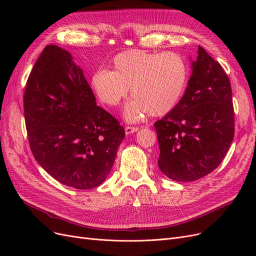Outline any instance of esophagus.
Masks as SVG:
<instances>
[{
  "label": "esophagus",
  "mask_w": 256,
  "mask_h": 256,
  "mask_svg": "<svg viewBox=\"0 0 256 256\" xmlns=\"http://www.w3.org/2000/svg\"><path fill=\"white\" fill-rule=\"evenodd\" d=\"M138 130V127H132V126H126L125 127L126 134H134V132H136Z\"/></svg>",
  "instance_id": "34e87169"
}]
</instances>
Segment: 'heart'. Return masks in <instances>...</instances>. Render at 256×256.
<instances>
[{"mask_svg": "<svg viewBox=\"0 0 256 256\" xmlns=\"http://www.w3.org/2000/svg\"><path fill=\"white\" fill-rule=\"evenodd\" d=\"M188 65L175 52L150 53L124 51L112 60V72L99 69L92 76L90 85L102 104L115 106L130 88L134 99L125 108L130 122L171 112L182 98L188 81Z\"/></svg>", "mask_w": 256, "mask_h": 256, "instance_id": "b5f03b06", "label": "heart"}]
</instances>
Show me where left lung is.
<instances>
[{"label": "left lung", "instance_id": "8db88e82", "mask_svg": "<svg viewBox=\"0 0 256 256\" xmlns=\"http://www.w3.org/2000/svg\"><path fill=\"white\" fill-rule=\"evenodd\" d=\"M161 172L175 182H193L219 166L234 138V108L228 74L198 46L196 60L180 102L154 124Z\"/></svg>", "mask_w": 256, "mask_h": 256}]
</instances>
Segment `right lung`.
Returning <instances> with one entry per match:
<instances>
[{
  "instance_id": "obj_1",
  "label": "right lung",
  "mask_w": 256,
  "mask_h": 256,
  "mask_svg": "<svg viewBox=\"0 0 256 256\" xmlns=\"http://www.w3.org/2000/svg\"><path fill=\"white\" fill-rule=\"evenodd\" d=\"M23 108L30 150L46 172L81 190L106 180L125 130L96 104L70 53L54 44L42 50L28 76Z\"/></svg>"
}]
</instances>
